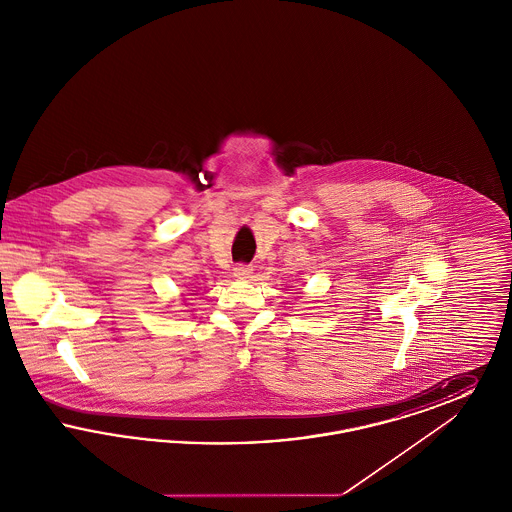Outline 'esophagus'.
I'll return each mask as SVG.
<instances>
[{
	"mask_svg": "<svg viewBox=\"0 0 512 512\" xmlns=\"http://www.w3.org/2000/svg\"><path fill=\"white\" fill-rule=\"evenodd\" d=\"M251 274H253V268L249 267V265H238V267L234 268V276L238 280H249Z\"/></svg>",
	"mask_w": 512,
	"mask_h": 512,
	"instance_id": "esophagus-1",
	"label": "esophagus"
}]
</instances>
